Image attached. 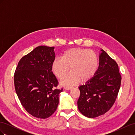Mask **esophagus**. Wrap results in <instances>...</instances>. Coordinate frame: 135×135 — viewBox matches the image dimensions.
Instances as JSON below:
<instances>
[{"mask_svg":"<svg viewBox=\"0 0 135 135\" xmlns=\"http://www.w3.org/2000/svg\"><path fill=\"white\" fill-rule=\"evenodd\" d=\"M72 88V87H65V89H66V90H70V89H71Z\"/></svg>","mask_w":135,"mask_h":135,"instance_id":"esophagus-1","label":"esophagus"}]
</instances>
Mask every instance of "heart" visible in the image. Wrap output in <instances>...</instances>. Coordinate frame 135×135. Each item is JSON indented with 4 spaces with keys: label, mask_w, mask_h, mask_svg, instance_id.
I'll list each match as a JSON object with an SVG mask.
<instances>
[{
    "label": "heart",
    "mask_w": 135,
    "mask_h": 135,
    "mask_svg": "<svg viewBox=\"0 0 135 135\" xmlns=\"http://www.w3.org/2000/svg\"><path fill=\"white\" fill-rule=\"evenodd\" d=\"M99 66V57L93 51L83 48H73L65 52L62 58L57 57L52 64V70L64 85H74L91 79L96 74Z\"/></svg>",
    "instance_id": "1"
}]
</instances>
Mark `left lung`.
<instances>
[{"label": "left lung", "instance_id": "8db88e82", "mask_svg": "<svg viewBox=\"0 0 135 135\" xmlns=\"http://www.w3.org/2000/svg\"><path fill=\"white\" fill-rule=\"evenodd\" d=\"M96 75L80 85L78 100L80 112L88 118L103 115L115 103L120 87L122 76L116 61L101 50Z\"/></svg>", "mask_w": 135, "mask_h": 135}]
</instances>
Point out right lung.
Segmentation results:
<instances>
[{
  "mask_svg": "<svg viewBox=\"0 0 135 135\" xmlns=\"http://www.w3.org/2000/svg\"><path fill=\"white\" fill-rule=\"evenodd\" d=\"M54 47L39 46L19 61L14 74L15 90L20 103L34 117L46 119L55 113L63 88L52 71Z\"/></svg>",
  "mask_w": 135,
  "mask_h": 135,
  "instance_id": "obj_1",
  "label": "right lung"
}]
</instances>
